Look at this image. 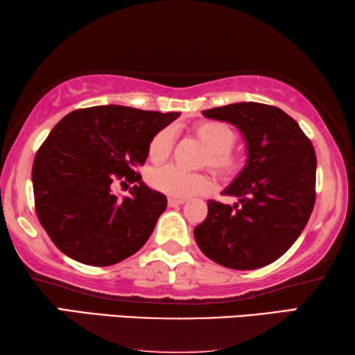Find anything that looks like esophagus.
<instances>
[{
	"label": "esophagus",
	"mask_w": 355,
	"mask_h": 355,
	"mask_svg": "<svg viewBox=\"0 0 355 355\" xmlns=\"http://www.w3.org/2000/svg\"><path fill=\"white\" fill-rule=\"evenodd\" d=\"M187 199H178V198H168V207H178L183 205Z\"/></svg>",
	"instance_id": "1"
}]
</instances>
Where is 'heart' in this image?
Segmentation results:
<instances>
[{"label": "heart", "instance_id": "b5f03b06", "mask_svg": "<svg viewBox=\"0 0 355 355\" xmlns=\"http://www.w3.org/2000/svg\"><path fill=\"white\" fill-rule=\"evenodd\" d=\"M194 136L207 148L205 164L221 177H232L243 167L245 157L240 151L234 150L235 131L229 125L216 120L198 123L193 128ZM172 150V132L168 129L156 132L150 140L148 157L151 162L159 164L166 161ZM148 183L151 188L161 191L171 198H191V196L205 193L210 188V178L204 173L183 172L177 167L166 166L150 172Z\"/></svg>", "mask_w": 355, "mask_h": 355}]
</instances>
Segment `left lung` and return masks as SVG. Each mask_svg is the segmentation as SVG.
<instances>
[{"label": "left lung", "instance_id": "8db88e82", "mask_svg": "<svg viewBox=\"0 0 355 355\" xmlns=\"http://www.w3.org/2000/svg\"><path fill=\"white\" fill-rule=\"evenodd\" d=\"M240 129L248 159L224 189L239 202L208 200L196 243L219 266L254 270L277 261L299 239L316 200V153L299 123L275 105L237 103L202 112Z\"/></svg>", "mask_w": 355, "mask_h": 355}]
</instances>
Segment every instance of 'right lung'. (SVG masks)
<instances>
[{"label": "right lung", "instance_id": "obj_1", "mask_svg": "<svg viewBox=\"0 0 355 355\" xmlns=\"http://www.w3.org/2000/svg\"><path fill=\"white\" fill-rule=\"evenodd\" d=\"M178 112L98 105L67 114L33 162L36 215L56 248L87 266H114L137 252L166 210L137 168L150 140ZM116 181L137 182L129 198L111 193Z\"/></svg>", "mask_w": 355, "mask_h": 355}]
</instances>
